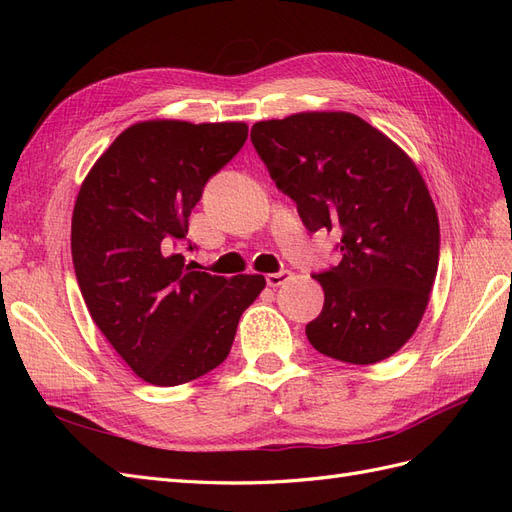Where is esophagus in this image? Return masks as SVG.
Returning a JSON list of instances; mask_svg holds the SVG:
<instances>
[{"instance_id":"1","label":"esophagus","mask_w":512,"mask_h":512,"mask_svg":"<svg viewBox=\"0 0 512 512\" xmlns=\"http://www.w3.org/2000/svg\"><path fill=\"white\" fill-rule=\"evenodd\" d=\"M292 277V273L290 271H277V273H269L267 275V284L271 286V288H277V286H282V284H286L288 280Z\"/></svg>"}]
</instances>
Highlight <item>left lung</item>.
Returning a JSON list of instances; mask_svg holds the SVG:
<instances>
[{
  "label": "left lung",
  "mask_w": 512,
  "mask_h": 512,
  "mask_svg": "<svg viewBox=\"0 0 512 512\" xmlns=\"http://www.w3.org/2000/svg\"><path fill=\"white\" fill-rule=\"evenodd\" d=\"M252 143L309 232L339 235L342 260L314 275L324 305L309 344L342 363L393 356L421 324L436 282L440 224L408 153L346 111L256 121Z\"/></svg>",
  "instance_id": "left-lung-1"
}]
</instances>
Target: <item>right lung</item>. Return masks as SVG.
<instances>
[{
  "label": "right lung",
  "instance_id": "1",
  "mask_svg": "<svg viewBox=\"0 0 512 512\" xmlns=\"http://www.w3.org/2000/svg\"><path fill=\"white\" fill-rule=\"evenodd\" d=\"M247 123L138 121L87 173L72 213V262L91 318L138 378L177 386L224 363L262 275L185 265L175 245Z\"/></svg>",
  "mask_w": 512,
  "mask_h": 512
}]
</instances>
